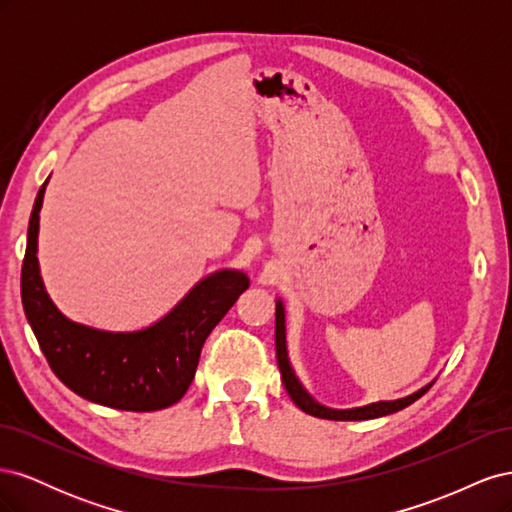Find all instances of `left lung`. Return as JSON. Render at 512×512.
Segmentation results:
<instances>
[{
	"label": "left lung",
	"mask_w": 512,
	"mask_h": 512,
	"mask_svg": "<svg viewBox=\"0 0 512 512\" xmlns=\"http://www.w3.org/2000/svg\"><path fill=\"white\" fill-rule=\"evenodd\" d=\"M275 354H277V365H280V371H282V382L286 386L290 399L303 412L318 416V418H327V421H367V418H378V416L393 414L397 410H404L406 406L414 404V401L421 395H425L429 391V386H431L429 384V386H425V389H421L414 395H408L404 399L378 401V404L354 408V410H331V408H324V406L316 404V401L305 393V389L299 384L297 376H294V371L290 369L288 352H286V331H284V307H282V303H277V307H275Z\"/></svg>",
	"instance_id": "left-lung-1"
}]
</instances>
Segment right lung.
I'll return each mask as SVG.
<instances>
[{
	"instance_id": "1",
	"label": "right lung",
	"mask_w": 512,
	"mask_h": 512,
	"mask_svg": "<svg viewBox=\"0 0 512 512\" xmlns=\"http://www.w3.org/2000/svg\"><path fill=\"white\" fill-rule=\"evenodd\" d=\"M44 185L36 196L21 269L25 316L53 374L94 404L153 412L177 404L194 380L200 350L228 309L250 286L243 273L209 275L173 312L138 333H104L57 312L38 271V222Z\"/></svg>"
}]
</instances>
